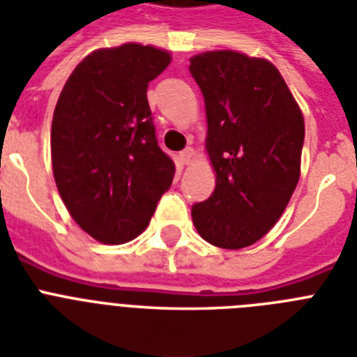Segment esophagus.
Masks as SVG:
<instances>
[{"label":"esophagus","instance_id":"34e87169","mask_svg":"<svg viewBox=\"0 0 357 357\" xmlns=\"http://www.w3.org/2000/svg\"><path fill=\"white\" fill-rule=\"evenodd\" d=\"M193 155H195V153H193V149H184L181 155H178V160H181L182 164H190V162L193 160Z\"/></svg>","mask_w":357,"mask_h":357}]
</instances>
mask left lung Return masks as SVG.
Segmentation results:
<instances>
[{"label": "left lung", "instance_id": "1", "mask_svg": "<svg viewBox=\"0 0 357 357\" xmlns=\"http://www.w3.org/2000/svg\"><path fill=\"white\" fill-rule=\"evenodd\" d=\"M206 107V153L215 190L192 208L208 243L243 249L286 210L301 176L304 118L276 66L238 51L190 59Z\"/></svg>", "mask_w": 357, "mask_h": 357}]
</instances>
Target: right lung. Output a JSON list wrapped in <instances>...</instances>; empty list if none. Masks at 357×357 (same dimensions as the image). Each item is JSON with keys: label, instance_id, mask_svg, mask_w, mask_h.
<instances>
[{"label": "right lung", "instance_id": "1", "mask_svg": "<svg viewBox=\"0 0 357 357\" xmlns=\"http://www.w3.org/2000/svg\"><path fill=\"white\" fill-rule=\"evenodd\" d=\"M155 45L123 44L84 56L62 88L51 164L68 212L93 239L121 245L144 232L175 164L158 147L147 86L169 66Z\"/></svg>", "mask_w": 357, "mask_h": 357}]
</instances>
